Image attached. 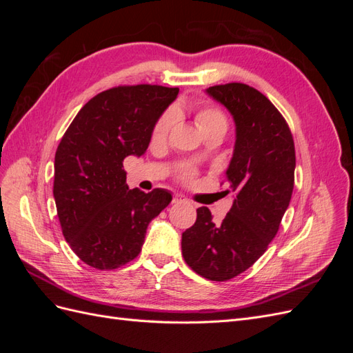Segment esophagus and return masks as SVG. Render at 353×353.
<instances>
[{"label":"esophagus","mask_w":353,"mask_h":353,"mask_svg":"<svg viewBox=\"0 0 353 353\" xmlns=\"http://www.w3.org/2000/svg\"><path fill=\"white\" fill-rule=\"evenodd\" d=\"M174 203H187V199L183 194H175L174 196Z\"/></svg>","instance_id":"1"}]
</instances>
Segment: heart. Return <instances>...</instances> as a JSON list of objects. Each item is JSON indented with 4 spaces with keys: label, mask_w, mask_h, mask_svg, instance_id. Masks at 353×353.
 <instances>
[{
    "label": "heart",
    "mask_w": 353,
    "mask_h": 353,
    "mask_svg": "<svg viewBox=\"0 0 353 353\" xmlns=\"http://www.w3.org/2000/svg\"><path fill=\"white\" fill-rule=\"evenodd\" d=\"M175 122V112L168 110L162 117L157 121L153 130V138L154 140H160V138H165L170 130V126ZM196 122L203 131L205 128H209L216 123H225V116H223L218 109L213 108H201L196 114Z\"/></svg>",
    "instance_id": "heart-1"
}]
</instances>
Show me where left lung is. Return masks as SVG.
Wrapping results in <instances>:
<instances>
[{
	"label": "left lung",
	"mask_w": 353,
	"mask_h": 353,
	"mask_svg": "<svg viewBox=\"0 0 353 353\" xmlns=\"http://www.w3.org/2000/svg\"><path fill=\"white\" fill-rule=\"evenodd\" d=\"M206 94L236 123L225 172L236 197L221 223L212 221L208 208H199L181 248L191 270L212 281H227L250 268L279 231L293 193L296 154L290 128L262 92L232 82L209 87Z\"/></svg>",
	"instance_id": "left-lung-1"
}]
</instances>
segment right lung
Wrapping results in <instances>:
<instances>
[{
  "label": "right lung",
  "instance_id": "right-lung-1",
  "mask_svg": "<svg viewBox=\"0 0 353 353\" xmlns=\"http://www.w3.org/2000/svg\"><path fill=\"white\" fill-rule=\"evenodd\" d=\"M179 88L116 87L92 97L63 135L54 194L63 236L78 258L108 271L135 259L148 223L172 200L168 190H130L123 159L143 156Z\"/></svg>",
  "mask_w": 353,
  "mask_h": 353
}]
</instances>
